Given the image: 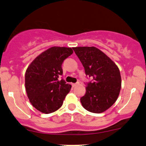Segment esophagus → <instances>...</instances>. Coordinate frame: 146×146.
Wrapping results in <instances>:
<instances>
[{"mask_svg": "<svg viewBox=\"0 0 146 146\" xmlns=\"http://www.w3.org/2000/svg\"><path fill=\"white\" fill-rule=\"evenodd\" d=\"M77 85H79V83H77V84H72V86H73V88H75V87H76Z\"/></svg>", "mask_w": 146, "mask_h": 146, "instance_id": "1", "label": "esophagus"}]
</instances>
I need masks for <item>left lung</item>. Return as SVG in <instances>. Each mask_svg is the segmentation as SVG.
<instances>
[{"label": "left lung", "mask_w": 146, "mask_h": 146, "mask_svg": "<svg viewBox=\"0 0 146 146\" xmlns=\"http://www.w3.org/2000/svg\"><path fill=\"white\" fill-rule=\"evenodd\" d=\"M85 73L93 78L88 83L86 94L80 98L85 109L102 113L111 107L119 97L121 77L119 67L102 51L94 46L74 47Z\"/></svg>", "instance_id": "8db88e82"}]
</instances>
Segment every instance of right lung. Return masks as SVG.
<instances>
[{"label": "right lung", "mask_w": 146, "mask_h": 146, "mask_svg": "<svg viewBox=\"0 0 146 146\" xmlns=\"http://www.w3.org/2000/svg\"><path fill=\"white\" fill-rule=\"evenodd\" d=\"M73 53L71 48L52 46L38 55L25 71V86L32 106L42 113L55 112L62 105L71 86L62 75L64 60Z\"/></svg>", "instance_id": "obj_1"}]
</instances>
